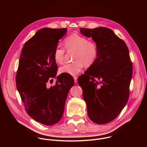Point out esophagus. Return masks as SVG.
<instances>
[{
  "instance_id": "1",
  "label": "esophagus",
  "mask_w": 147,
  "mask_h": 147,
  "mask_svg": "<svg viewBox=\"0 0 147 147\" xmlns=\"http://www.w3.org/2000/svg\"><path fill=\"white\" fill-rule=\"evenodd\" d=\"M74 82L77 83V77L74 76Z\"/></svg>"
}]
</instances>
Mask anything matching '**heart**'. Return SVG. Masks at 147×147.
Returning a JSON list of instances; mask_svg holds the SVG:
<instances>
[{
  "instance_id": "b5f03b06",
  "label": "heart",
  "mask_w": 147,
  "mask_h": 147,
  "mask_svg": "<svg viewBox=\"0 0 147 147\" xmlns=\"http://www.w3.org/2000/svg\"><path fill=\"white\" fill-rule=\"evenodd\" d=\"M64 45L68 52L74 51L73 58L76 60L60 67V73L76 76L81 72L84 65L90 67L94 64L98 58L99 49L97 44L77 33L67 36L64 40ZM65 48L56 46L53 51L55 61L61 64L65 60Z\"/></svg>"
}]
</instances>
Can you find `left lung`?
<instances>
[{"label":"left lung","mask_w":147,"mask_h":147,"mask_svg":"<svg viewBox=\"0 0 147 147\" xmlns=\"http://www.w3.org/2000/svg\"><path fill=\"white\" fill-rule=\"evenodd\" d=\"M97 44L96 61L78 78L88 115L94 123L104 124L114 120L127 102L133 65L123 40L107 27L80 28Z\"/></svg>","instance_id":"obj_1"}]
</instances>
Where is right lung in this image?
<instances>
[{"label": "right lung", "instance_id": "add662e5", "mask_svg": "<svg viewBox=\"0 0 147 147\" xmlns=\"http://www.w3.org/2000/svg\"><path fill=\"white\" fill-rule=\"evenodd\" d=\"M67 28H44L24 44L16 76V87L27 113L35 120L51 125L61 118L73 77L60 74L50 87L57 71L53 51Z\"/></svg>", "mask_w": 147, "mask_h": 147}]
</instances>
